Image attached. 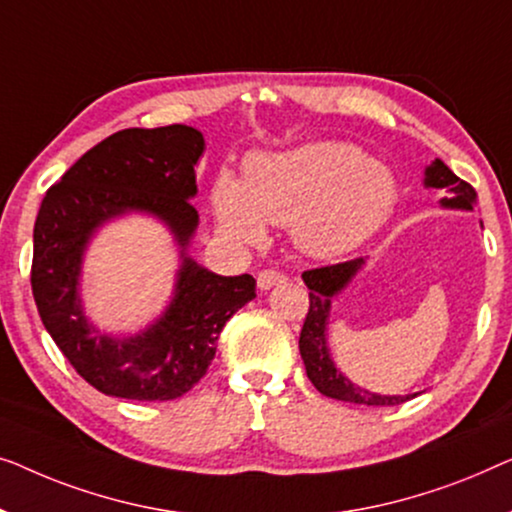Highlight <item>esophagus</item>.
Here are the masks:
<instances>
[{"label":"esophagus","instance_id":"obj_1","mask_svg":"<svg viewBox=\"0 0 512 512\" xmlns=\"http://www.w3.org/2000/svg\"><path fill=\"white\" fill-rule=\"evenodd\" d=\"M285 276L280 271H273V269H264L257 273V287L259 290H271V287L276 285H283L285 283Z\"/></svg>","mask_w":512,"mask_h":512}]
</instances>
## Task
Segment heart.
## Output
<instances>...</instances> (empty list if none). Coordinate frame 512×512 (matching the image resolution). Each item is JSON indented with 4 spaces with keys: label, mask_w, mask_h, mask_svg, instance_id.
Here are the masks:
<instances>
[{
    "label": "heart",
    "mask_w": 512,
    "mask_h": 512,
    "mask_svg": "<svg viewBox=\"0 0 512 512\" xmlns=\"http://www.w3.org/2000/svg\"><path fill=\"white\" fill-rule=\"evenodd\" d=\"M397 201L399 183L390 167L343 141L253 155L243 183L220 171L211 187L215 220L234 241L262 243L264 222L290 225L294 243L313 257L362 246L392 218Z\"/></svg>",
    "instance_id": "1"
}]
</instances>
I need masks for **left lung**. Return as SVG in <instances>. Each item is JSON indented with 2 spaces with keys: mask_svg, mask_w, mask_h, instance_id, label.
Wrapping results in <instances>:
<instances>
[{
  "mask_svg": "<svg viewBox=\"0 0 512 512\" xmlns=\"http://www.w3.org/2000/svg\"><path fill=\"white\" fill-rule=\"evenodd\" d=\"M424 187H436V190L450 192V197L441 199L443 208L473 211L475 201H478V194H475L473 187L452 174L441 160H434L424 169ZM362 266L364 257H357L350 259V262L301 273L306 287L311 290L308 292L311 306H308L304 329H301L299 336V352L301 359H304L308 380L325 397L348 403H364V406H399V403L413 399L415 394H392L390 397V394H376L355 385L341 369H336L327 345L331 299L350 285V280L362 271Z\"/></svg>",
  "mask_w": 512,
  "mask_h": 512,
  "instance_id": "left-lung-1",
  "label": "left lung"
}]
</instances>
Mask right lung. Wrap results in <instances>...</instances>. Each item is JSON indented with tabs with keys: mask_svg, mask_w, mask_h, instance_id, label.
Listing matches in <instances>:
<instances>
[{
	"mask_svg": "<svg viewBox=\"0 0 512 512\" xmlns=\"http://www.w3.org/2000/svg\"><path fill=\"white\" fill-rule=\"evenodd\" d=\"M204 148L199 129L187 125L122 129L90 148L41 201L32 257L41 322L78 376L109 397H183L206 376L227 320L255 299L253 276H218L187 255L199 225L190 199ZM129 212L153 214L170 229L182 266L161 318L139 335L113 337L82 311V257L106 221Z\"/></svg>",
	"mask_w": 512,
	"mask_h": 512,
	"instance_id": "1",
	"label": "right lung"
}]
</instances>
